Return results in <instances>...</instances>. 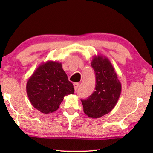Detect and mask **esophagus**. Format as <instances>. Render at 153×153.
<instances>
[{
	"mask_svg": "<svg viewBox=\"0 0 153 153\" xmlns=\"http://www.w3.org/2000/svg\"><path fill=\"white\" fill-rule=\"evenodd\" d=\"M79 85V83H74V88L75 91H76L77 88H78Z\"/></svg>",
	"mask_w": 153,
	"mask_h": 153,
	"instance_id": "1",
	"label": "esophagus"
}]
</instances>
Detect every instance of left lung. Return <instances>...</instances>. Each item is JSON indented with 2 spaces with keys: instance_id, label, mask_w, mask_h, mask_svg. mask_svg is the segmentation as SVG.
Masks as SVG:
<instances>
[{
  "instance_id": "8db88e82",
  "label": "left lung",
  "mask_w": 153,
  "mask_h": 153,
  "mask_svg": "<svg viewBox=\"0 0 153 153\" xmlns=\"http://www.w3.org/2000/svg\"><path fill=\"white\" fill-rule=\"evenodd\" d=\"M91 66L95 73V91L89 97L81 101L85 114L90 118H98L115 107L122 87L111 62L105 56H94Z\"/></svg>"
}]
</instances>
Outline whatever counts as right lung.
<instances>
[{"label":"right lung","mask_w":153,"mask_h":153,"mask_svg":"<svg viewBox=\"0 0 153 153\" xmlns=\"http://www.w3.org/2000/svg\"><path fill=\"white\" fill-rule=\"evenodd\" d=\"M26 92L33 107L47 114L58 110L65 96L74 93V89L61 62L49 60L33 73L27 81Z\"/></svg>","instance_id":"right-lung-1"}]
</instances>
